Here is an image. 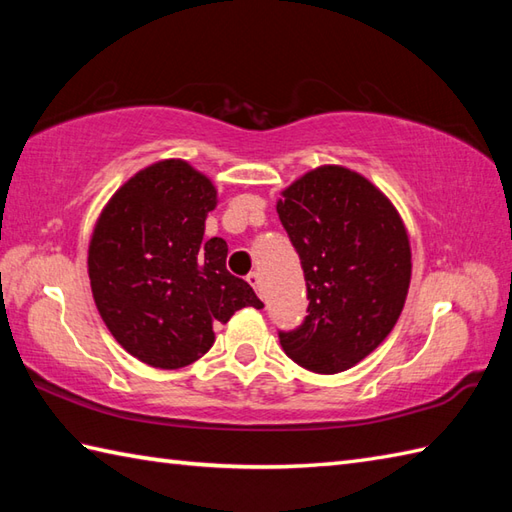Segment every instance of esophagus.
Listing matches in <instances>:
<instances>
[{"label": "esophagus", "instance_id": "1", "mask_svg": "<svg viewBox=\"0 0 512 512\" xmlns=\"http://www.w3.org/2000/svg\"><path fill=\"white\" fill-rule=\"evenodd\" d=\"M246 281L250 286H253L255 290H259V286H262V275L257 273V270H253V273H248V277H246Z\"/></svg>", "mask_w": 512, "mask_h": 512}]
</instances>
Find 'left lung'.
<instances>
[{
  "label": "left lung",
  "mask_w": 512,
  "mask_h": 512,
  "mask_svg": "<svg viewBox=\"0 0 512 512\" xmlns=\"http://www.w3.org/2000/svg\"><path fill=\"white\" fill-rule=\"evenodd\" d=\"M279 220L299 253L308 317L279 332L284 352L314 374H339L387 339L405 306L411 246L396 206L361 173L308 171L281 191Z\"/></svg>",
  "instance_id": "1"
}]
</instances>
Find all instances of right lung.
Instances as JSON below:
<instances>
[{
    "label": "right lung",
    "mask_w": 512,
    "mask_h": 512,
    "mask_svg": "<svg viewBox=\"0 0 512 512\" xmlns=\"http://www.w3.org/2000/svg\"><path fill=\"white\" fill-rule=\"evenodd\" d=\"M217 191L189 162L138 171L105 204L88 250L96 308L114 339L151 367H187L211 350L213 325L264 308L226 270L222 237L204 239Z\"/></svg>",
    "instance_id": "add662e5"
}]
</instances>
